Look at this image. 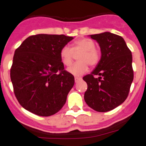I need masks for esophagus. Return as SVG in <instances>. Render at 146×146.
I'll return each instance as SVG.
<instances>
[{"label": "esophagus", "mask_w": 146, "mask_h": 146, "mask_svg": "<svg viewBox=\"0 0 146 146\" xmlns=\"http://www.w3.org/2000/svg\"><path fill=\"white\" fill-rule=\"evenodd\" d=\"M81 80H82V78H81V77H74V81H75V82H77L78 81Z\"/></svg>", "instance_id": "obj_1"}]
</instances>
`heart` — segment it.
I'll use <instances>...</instances> for the list:
<instances>
[{"label":"heart","instance_id":"1","mask_svg":"<svg viewBox=\"0 0 146 146\" xmlns=\"http://www.w3.org/2000/svg\"><path fill=\"white\" fill-rule=\"evenodd\" d=\"M96 44L91 38H82L76 40L73 43V47L64 46L60 51V58L62 63L66 66L72 64L74 54H80L74 64L68 68L69 73L74 76H81L88 69V66L94 67L97 65L100 58V53L96 48Z\"/></svg>","mask_w":146,"mask_h":146}]
</instances>
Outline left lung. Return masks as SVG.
Segmentation results:
<instances>
[{
  "label": "left lung",
  "instance_id": "1",
  "mask_svg": "<svg viewBox=\"0 0 146 146\" xmlns=\"http://www.w3.org/2000/svg\"><path fill=\"white\" fill-rule=\"evenodd\" d=\"M89 36L98 42L102 55L95 69L82 78L88 85L84 99L94 110L108 112L128 96L134 78L132 55L120 36L104 32Z\"/></svg>",
  "mask_w": 146,
  "mask_h": 146
}]
</instances>
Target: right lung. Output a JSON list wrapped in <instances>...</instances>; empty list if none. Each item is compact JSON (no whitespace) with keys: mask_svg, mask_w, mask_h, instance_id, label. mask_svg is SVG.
I'll list each match as a JSON object with an SVG mask.
<instances>
[{"mask_svg":"<svg viewBox=\"0 0 146 146\" xmlns=\"http://www.w3.org/2000/svg\"><path fill=\"white\" fill-rule=\"evenodd\" d=\"M73 38L65 35H34L15 50L11 80L17 99L28 111L50 116L65 104L74 77L64 70L60 51Z\"/></svg>","mask_w":146,"mask_h":146,"instance_id":"add662e5","label":"right lung"}]
</instances>
